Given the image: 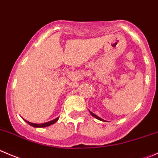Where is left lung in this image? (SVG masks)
<instances>
[{"mask_svg":"<svg viewBox=\"0 0 158 158\" xmlns=\"http://www.w3.org/2000/svg\"><path fill=\"white\" fill-rule=\"evenodd\" d=\"M89 112H90V111H89ZM90 114H91L92 116H94L95 118H96V119H98V120H101V121H105V120H102V119H101L100 117H99V116H96V114H94V113H92V112H90Z\"/></svg>","mask_w":158,"mask_h":158,"instance_id":"8db88e82","label":"left lung"}]
</instances>
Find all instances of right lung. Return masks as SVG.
I'll use <instances>...</instances> for the list:
<instances>
[{
	"mask_svg": "<svg viewBox=\"0 0 158 158\" xmlns=\"http://www.w3.org/2000/svg\"><path fill=\"white\" fill-rule=\"evenodd\" d=\"M59 120V117L56 118V119H55V120H52V121H49V122H47V123H41V124H38V123H31V122H28L27 121V120H25L26 122H27V123H28L29 125H31V126L34 127H48L50 126V125L52 124H54L55 123H56L57 120Z\"/></svg>",
	"mask_w": 158,
	"mask_h": 158,
	"instance_id": "1",
	"label": "right lung"
}]
</instances>
